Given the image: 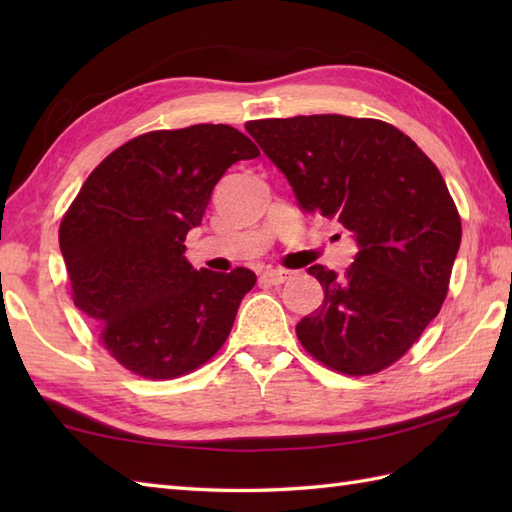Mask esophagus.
Returning a JSON list of instances; mask_svg holds the SVG:
<instances>
[{
  "label": "esophagus",
  "instance_id": "1",
  "mask_svg": "<svg viewBox=\"0 0 512 512\" xmlns=\"http://www.w3.org/2000/svg\"><path fill=\"white\" fill-rule=\"evenodd\" d=\"M290 270H281V268H270V270H264L262 273V279L264 284H270V286H281L284 284V281H288L290 279Z\"/></svg>",
  "mask_w": 512,
  "mask_h": 512
}]
</instances>
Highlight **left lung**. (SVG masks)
Returning a JSON list of instances; mask_svg holds the SVG:
<instances>
[{"label": "left lung", "mask_w": 512, "mask_h": 512, "mask_svg": "<svg viewBox=\"0 0 512 512\" xmlns=\"http://www.w3.org/2000/svg\"><path fill=\"white\" fill-rule=\"evenodd\" d=\"M303 213L339 220L356 242L336 275L308 268L323 303L297 323L301 345L336 372L376 374L438 317L462 222L438 167L394 125L314 114L246 123Z\"/></svg>", "instance_id": "1"}]
</instances>
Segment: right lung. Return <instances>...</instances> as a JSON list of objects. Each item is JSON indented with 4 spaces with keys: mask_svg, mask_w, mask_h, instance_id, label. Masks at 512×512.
<instances>
[{
    "mask_svg": "<svg viewBox=\"0 0 512 512\" xmlns=\"http://www.w3.org/2000/svg\"><path fill=\"white\" fill-rule=\"evenodd\" d=\"M257 156L231 125L162 129L112 151L83 182L61 220V255L74 306L129 372L184 376L231 334L257 277L195 270L184 239L226 169Z\"/></svg>",
    "mask_w": 512,
    "mask_h": 512,
    "instance_id": "obj_1",
    "label": "right lung"
}]
</instances>
